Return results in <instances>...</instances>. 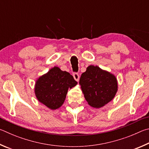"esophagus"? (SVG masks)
Wrapping results in <instances>:
<instances>
[{
	"mask_svg": "<svg viewBox=\"0 0 149 149\" xmlns=\"http://www.w3.org/2000/svg\"><path fill=\"white\" fill-rule=\"evenodd\" d=\"M73 77H74V79L75 80H76V81H79V80L80 76L77 72L73 73Z\"/></svg>",
	"mask_w": 149,
	"mask_h": 149,
	"instance_id": "esophagus-1",
	"label": "esophagus"
}]
</instances>
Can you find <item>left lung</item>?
I'll list each match as a JSON object with an SVG mask.
<instances>
[{"label": "left lung", "mask_w": 149, "mask_h": 149, "mask_svg": "<svg viewBox=\"0 0 149 149\" xmlns=\"http://www.w3.org/2000/svg\"><path fill=\"white\" fill-rule=\"evenodd\" d=\"M79 84L86 100L94 108H101L110 102L118 91L115 76L93 65L88 66L82 73Z\"/></svg>", "instance_id": "8db88e82"}]
</instances>
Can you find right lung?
Wrapping results in <instances>:
<instances>
[{
	"mask_svg": "<svg viewBox=\"0 0 149 149\" xmlns=\"http://www.w3.org/2000/svg\"><path fill=\"white\" fill-rule=\"evenodd\" d=\"M77 84V82L70 73L54 67L36 81L35 95L40 103L55 110L63 104L69 88Z\"/></svg>",
	"mask_w": 149,
	"mask_h": 149,
	"instance_id": "add662e5",
	"label": "right lung"
}]
</instances>
